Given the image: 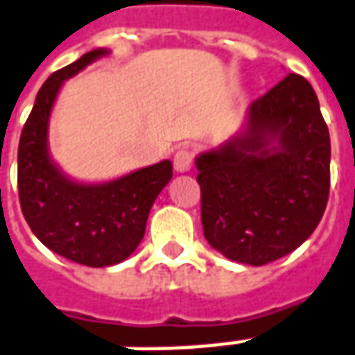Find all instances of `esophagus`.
Returning a JSON list of instances; mask_svg holds the SVG:
<instances>
[{"mask_svg": "<svg viewBox=\"0 0 355 355\" xmlns=\"http://www.w3.org/2000/svg\"><path fill=\"white\" fill-rule=\"evenodd\" d=\"M173 165H175V171H178V173H186V171H190L194 167V155H192L190 150L180 148V150L175 153Z\"/></svg>", "mask_w": 355, "mask_h": 355, "instance_id": "obj_1", "label": "esophagus"}]
</instances>
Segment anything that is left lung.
Here are the masks:
<instances>
[{"mask_svg": "<svg viewBox=\"0 0 355 355\" xmlns=\"http://www.w3.org/2000/svg\"><path fill=\"white\" fill-rule=\"evenodd\" d=\"M203 236L238 263H271L302 246L323 217L331 138L319 100L290 73L246 111L240 132L196 157Z\"/></svg>", "mask_w": 355, "mask_h": 355, "instance_id": "8db88e82", "label": "left lung"}]
</instances>
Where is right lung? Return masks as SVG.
<instances>
[{
    "label": "right lung",
    "mask_w": 355,
    "mask_h": 355,
    "mask_svg": "<svg viewBox=\"0 0 355 355\" xmlns=\"http://www.w3.org/2000/svg\"><path fill=\"white\" fill-rule=\"evenodd\" d=\"M109 49L84 53L40 88L19 142V200L24 219L44 246L74 263L109 267L125 261L142 242L155 198L173 177L163 159L107 182H78L49 153V117L61 86Z\"/></svg>",
    "instance_id": "1"
}]
</instances>
